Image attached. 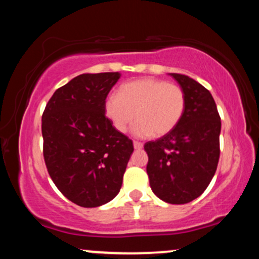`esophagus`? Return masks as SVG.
Wrapping results in <instances>:
<instances>
[{
  "instance_id": "1",
  "label": "esophagus",
  "mask_w": 259,
  "mask_h": 259,
  "mask_svg": "<svg viewBox=\"0 0 259 259\" xmlns=\"http://www.w3.org/2000/svg\"><path fill=\"white\" fill-rule=\"evenodd\" d=\"M142 147H144V144H142V142L134 141V148H135V150H141Z\"/></svg>"
}]
</instances>
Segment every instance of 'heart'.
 I'll use <instances>...</instances> for the list:
<instances>
[{"instance_id": "1", "label": "heart", "mask_w": 259, "mask_h": 259, "mask_svg": "<svg viewBox=\"0 0 259 259\" xmlns=\"http://www.w3.org/2000/svg\"><path fill=\"white\" fill-rule=\"evenodd\" d=\"M186 108L185 92L163 80L142 78L123 84L118 96L107 97L105 113L119 133H126L136 118L138 138L164 136L180 123Z\"/></svg>"}]
</instances>
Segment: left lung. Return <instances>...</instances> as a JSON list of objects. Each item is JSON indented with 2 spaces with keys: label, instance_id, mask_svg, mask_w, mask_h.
<instances>
[{
  "label": "left lung",
  "instance_id": "1",
  "mask_svg": "<svg viewBox=\"0 0 259 259\" xmlns=\"http://www.w3.org/2000/svg\"><path fill=\"white\" fill-rule=\"evenodd\" d=\"M169 75L185 92V113L174 130L145 144L146 169L157 197L184 204L203 194L214 177L222 123L214 99L204 86L183 74Z\"/></svg>",
  "mask_w": 259,
  "mask_h": 259
}]
</instances>
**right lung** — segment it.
<instances>
[{
    "label": "right lung",
    "instance_id": "right-lung-1",
    "mask_svg": "<svg viewBox=\"0 0 259 259\" xmlns=\"http://www.w3.org/2000/svg\"><path fill=\"white\" fill-rule=\"evenodd\" d=\"M120 73L81 74L56 90L42 114L44 158L59 191L80 207H100L120 191L133 141L105 114Z\"/></svg>",
    "mask_w": 259,
    "mask_h": 259
}]
</instances>
